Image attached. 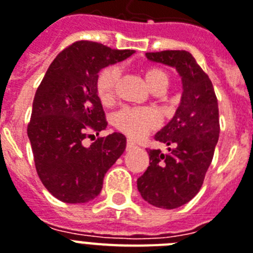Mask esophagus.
<instances>
[{"label":"esophagus","instance_id":"1","mask_svg":"<svg viewBox=\"0 0 253 253\" xmlns=\"http://www.w3.org/2000/svg\"><path fill=\"white\" fill-rule=\"evenodd\" d=\"M134 147H135V143H133L131 141L126 142V150H131V149H134Z\"/></svg>","mask_w":253,"mask_h":253}]
</instances>
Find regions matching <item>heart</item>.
Returning a JSON list of instances; mask_svg holds the SVG:
<instances>
[{
	"label": "heart",
	"instance_id": "b5f03b06",
	"mask_svg": "<svg viewBox=\"0 0 253 253\" xmlns=\"http://www.w3.org/2000/svg\"><path fill=\"white\" fill-rule=\"evenodd\" d=\"M119 79L120 71L116 66L106 67L101 71L97 79L95 89L98 98L103 104H110L114 102ZM145 79L152 91H164L169 84L168 74L159 67L147 68L145 72ZM114 125L119 131L128 135L129 138L141 139L147 133L159 126L160 118L151 108L124 107L115 114Z\"/></svg>",
	"mask_w": 253,
	"mask_h": 253
}]
</instances>
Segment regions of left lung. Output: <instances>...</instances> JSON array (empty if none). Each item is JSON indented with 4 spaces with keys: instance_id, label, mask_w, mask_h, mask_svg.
<instances>
[{
    "instance_id": "1",
    "label": "left lung",
    "mask_w": 253,
    "mask_h": 253,
    "mask_svg": "<svg viewBox=\"0 0 253 253\" xmlns=\"http://www.w3.org/2000/svg\"><path fill=\"white\" fill-rule=\"evenodd\" d=\"M150 60L174 67L183 93L176 114L155 134L168 154L150 150V166L137 179L141 197L152 206L173 210L193 199L203 185L220 135L218 103L212 81L186 50L146 53Z\"/></svg>"
}]
</instances>
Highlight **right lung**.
<instances>
[{
  "mask_svg": "<svg viewBox=\"0 0 253 253\" xmlns=\"http://www.w3.org/2000/svg\"><path fill=\"white\" fill-rule=\"evenodd\" d=\"M134 50H118L93 41H76L51 62L33 99L28 133L43 186L64 203H86L101 193L104 174L122 156V133L98 137L107 126L98 98V72L126 59Z\"/></svg>",
  "mask_w": 253,
  "mask_h": 253,
  "instance_id": "right-lung-1",
  "label": "right lung"
}]
</instances>
